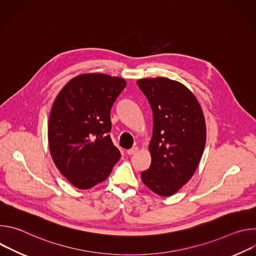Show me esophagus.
Returning a JSON list of instances; mask_svg holds the SVG:
<instances>
[{
  "instance_id": "34e87169",
  "label": "esophagus",
  "mask_w": 256,
  "mask_h": 256,
  "mask_svg": "<svg viewBox=\"0 0 256 256\" xmlns=\"http://www.w3.org/2000/svg\"><path fill=\"white\" fill-rule=\"evenodd\" d=\"M138 151V148L136 147V146H134V147H132V149L128 150V151H126V153H128V155H132V154H136Z\"/></svg>"
}]
</instances>
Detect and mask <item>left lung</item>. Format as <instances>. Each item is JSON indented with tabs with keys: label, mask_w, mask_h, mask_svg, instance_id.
I'll use <instances>...</instances> for the list:
<instances>
[{
	"label": "left lung",
	"mask_w": 256,
	"mask_h": 256,
	"mask_svg": "<svg viewBox=\"0 0 256 256\" xmlns=\"http://www.w3.org/2000/svg\"><path fill=\"white\" fill-rule=\"evenodd\" d=\"M153 112L151 165L140 173L144 184L155 194L170 196L194 175L206 144V124L194 95L167 78L136 82Z\"/></svg>",
	"instance_id": "8db88e82"
}]
</instances>
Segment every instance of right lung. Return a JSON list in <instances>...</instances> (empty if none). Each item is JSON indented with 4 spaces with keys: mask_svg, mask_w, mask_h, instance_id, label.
<instances>
[{
    "mask_svg": "<svg viewBox=\"0 0 256 256\" xmlns=\"http://www.w3.org/2000/svg\"><path fill=\"white\" fill-rule=\"evenodd\" d=\"M126 85L124 79L84 74L56 96L48 120V144L60 172L80 190L104 181L120 158L110 134L112 107Z\"/></svg>",
    "mask_w": 256,
    "mask_h": 256,
    "instance_id": "obj_1",
    "label": "right lung"
}]
</instances>
